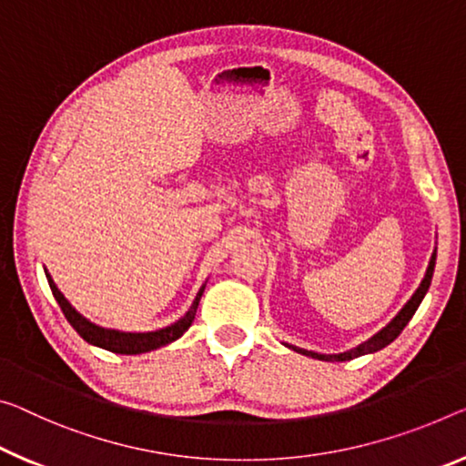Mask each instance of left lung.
<instances>
[{
  "mask_svg": "<svg viewBox=\"0 0 466 466\" xmlns=\"http://www.w3.org/2000/svg\"><path fill=\"white\" fill-rule=\"evenodd\" d=\"M435 256H438V248L433 249L431 254V260H429V267H427V273L423 277V281L417 288V291L412 293V298L408 299V302L402 306V310H400L396 317H393L388 325L383 329H379V331L373 335V338H369L367 341L358 343V346L346 350V352H339V354H320V352H312V350H304V348H298V346H291V343H285V346L291 348L293 352L298 354H304V356H310V358H317V360H325V362H346V360H352V358L358 356H364V354H375L379 350H383L385 346H390V343L398 338L400 333H402V329L408 325V320L412 319V314L417 312V308L423 302L425 293L429 291V285H431V279H433V270H435Z\"/></svg>",
  "mask_w": 466,
  "mask_h": 466,
  "instance_id": "left-lung-1",
  "label": "left lung"
}]
</instances>
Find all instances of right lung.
Segmentation results:
<instances>
[{
	"instance_id": "1",
	"label": "right lung",
	"mask_w": 466,
	"mask_h": 466,
	"mask_svg": "<svg viewBox=\"0 0 466 466\" xmlns=\"http://www.w3.org/2000/svg\"><path fill=\"white\" fill-rule=\"evenodd\" d=\"M46 277L49 283V289H52L56 302L60 304L64 317L70 325H73L75 331L81 335V338L91 343V346L104 348L108 352L114 354H143V352H152V350H158L162 346H168V343L177 341L181 335L187 331L191 327L193 319H196L199 299H202V293L206 289V283L199 288L196 293V299H193L189 310L183 314L181 319L170 323L168 327L156 329V331H118V329H108V327H99L96 323H91L89 319H85L76 308L64 298V293L58 289V285L54 283L52 275L47 273L46 268Z\"/></svg>"
}]
</instances>
